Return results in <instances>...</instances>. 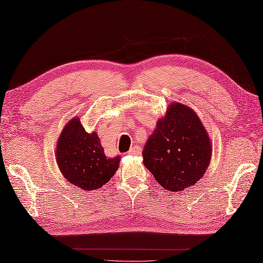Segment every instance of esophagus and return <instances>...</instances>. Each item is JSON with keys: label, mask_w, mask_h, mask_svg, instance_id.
<instances>
[{"label": "esophagus", "mask_w": 263, "mask_h": 263, "mask_svg": "<svg viewBox=\"0 0 263 263\" xmlns=\"http://www.w3.org/2000/svg\"><path fill=\"white\" fill-rule=\"evenodd\" d=\"M140 153H141V148L139 147V145H133V147L129 149V152H128V154H130V155H136Z\"/></svg>", "instance_id": "esophagus-1"}]
</instances>
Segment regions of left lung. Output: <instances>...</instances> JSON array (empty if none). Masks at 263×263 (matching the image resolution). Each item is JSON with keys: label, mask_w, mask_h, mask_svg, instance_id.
<instances>
[{"label": "left lung", "mask_w": 263, "mask_h": 263, "mask_svg": "<svg viewBox=\"0 0 263 263\" xmlns=\"http://www.w3.org/2000/svg\"><path fill=\"white\" fill-rule=\"evenodd\" d=\"M212 147L197 114L174 102L142 152L143 163L157 183L169 191H182L203 177Z\"/></svg>", "instance_id": "left-lung-1"}]
</instances>
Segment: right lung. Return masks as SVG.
Wrapping results in <instances>:
<instances>
[{
    "label": "right lung",
    "mask_w": 263,
    "mask_h": 263,
    "mask_svg": "<svg viewBox=\"0 0 263 263\" xmlns=\"http://www.w3.org/2000/svg\"><path fill=\"white\" fill-rule=\"evenodd\" d=\"M57 163L68 182L83 190H94L109 182L120 157L108 158L97 133H87L79 118L72 119L59 136Z\"/></svg>",
    "instance_id": "obj_1"
}]
</instances>
